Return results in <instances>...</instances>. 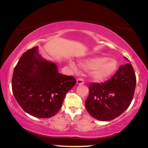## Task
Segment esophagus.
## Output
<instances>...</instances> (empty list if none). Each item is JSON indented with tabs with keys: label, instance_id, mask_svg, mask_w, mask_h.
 Wrapping results in <instances>:
<instances>
[{
	"label": "esophagus",
	"instance_id": "obj_1",
	"mask_svg": "<svg viewBox=\"0 0 148 148\" xmlns=\"http://www.w3.org/2000/svg\"><path fill=\"white\" fill-rule=\"evenodd\" d=\"M84 83V80L82 78H78L77 79V84L78 85H81Z\"/></svg>",
	"mask_w": 148,
	"mask_h": 148
}]
</instances>
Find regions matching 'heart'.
<instances>
[{
    "label": "heart",
    "instance_id": "b5f03b06",
    "mask_svg": "<svg viewBox=\"0 0 148 148\" xmlns=\"http://www.w3.org/2000/svg\"><path fill=\"white\" fill-rule=\"evenodd\" d=\"M70 65L75 69L73 63ZM81 68L86 71H91V75L95 81H102L111 77L118 68V62L115 59L99 56L85 60L80 63Z\"/></svg>",
    "mask_w": 148,
    "mask_h": 148
}]
</instances>
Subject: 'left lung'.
<instances>
[{"mask_svg": "<svg viewBox=\"0 0 148 148\" xmlns=\"http://www.w3.org/2000/svg\"><path fill=\"white\" fill-rule=\"evenodd\" d=\"M136 85V74L131 64L121 65L106 82L89 84V94L85 101L86 110L98 120L114 119L129 108Z\"/></svg>", "mask_w": 148, "mask_h": 148, "instance_id": "1", "label": "left lung"}]
</instances>
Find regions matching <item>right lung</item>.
Returning <instances> with one entry per match:
<instances>
[{
	"label": "right lung",
	"instance_id": "obj_1",
	"mask_svg": "<svg viewBox=\"0 0 148 148\" xmlns=\"http://www.w3.org/2000/svg\"><path fill=\"white\" fill-rule=\"evenodd\" d=\"M37 49H29L19 59L12 75V90L25 112L38 118H49L61 108L76 79L58 73L57 65L42 59Z\"/></svg>",
	"mask_w": 148,
	"mask_h": 148
}]
</instances>
